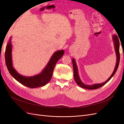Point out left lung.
<instances>
[{"instance_id": "obj_1", "label": "left lung", "mask_w": 124, "mask_h": 124, "mask_svg": "<svg viewBox=\"0 0 124 124\" xmlns=\"http://www.w3.org/2000/svg\"><path fill=\"white\" fill-rule=\"evenodd\" d=\"M112 38H113V41L114 46V49H115L116 56V63L115 68L113 73H112V74H111V76L108 78V79L104 82H103L102 83L93 84L92 85L85 84L84 83H83V82L81 81L79 75H78V67H77L76 60L74 59V58H73L72 59L73 67V73H74V80L76 81V83L78 86H80L81 87L85 88V89H96L97 88H99L101 87H102V86L106 84L107 82L111 80V78L113 77L114 76V75L115 74L116 71H117L118 68L119 63V60H120L119 41L118 36L117 35H114L113 37H112Z\"/></svg>"}]
</instances>
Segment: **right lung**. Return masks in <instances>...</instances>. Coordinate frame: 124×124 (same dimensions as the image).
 Instances as JSON below:
<instances>
[{"label":"right lung","mask_w":124,"mask_h":124,"mask_svg":"<svg viewBox=\"0 0 124 124\" xmlns=\"http://www.w3.org/2000/svg\"><path fill=\"white\" fill-rule=\"evenodd\" d=\"M12 38L10 37L7 44L5 51L6 63L9 73L19 83L28 87L35 88L46 85L48 83L53 74L54 67L58 60L63 56L64 50H59L52 55L46 66L38 74L31 77H26L18 73L14 69L12 58Z\"/></svg>","instance_id":"add662e5"}]
</instances>
